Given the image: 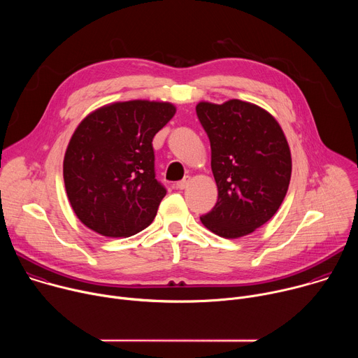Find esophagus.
I'll use <instances>...</instances> for the list:
<instances>
[{
    "instance_id": "1",
    "label": "esophagus",
    "mask_w": 358,
    "mask_h": 358,
    "mask_svg": "<svg viewBox=\"0 0 358 358\" xmlns=\"http://www.w3.org/2000/svg\"><path fill=\"white\" fill-rule=\"evenodd\" d=\"M189 182H191V177H189V176H185L181 181H178V182H177V185H176V187H177L178 189H185V188L188 187V184H189Z\"/></svg>"
}]
</instances>
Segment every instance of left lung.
Here are the masks:
<instances>
[{
	"mask_svg": "<svg viewBox=\"0 0 358 358\" xmlns=\"http://www.w3.org/2000/svg\"><path fill=\"white\" fill-rule=\"evenodd\" d=\"M196 116L211 143V170L218 201L202 225L235 239L266 224L283 202L292 156L278 120L264 108L231 99L221 105L199 101Z\"/></svg>",
	"mask_w": 358,
	"mask_h": 358,
	"instance_id": "obj_1",
	"label": "left lung"
}]
</instances>
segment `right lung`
Returning a JSON list of instances; mask_svg holds the SVG:
<instances>
[{
  "mask_svg": "<svg viewBox=\"0 0 358 358\" xmlns=\"http://www.w3.org/2000/svg\"><path fill=\"white\" fill-rule=\"evenodd\" d=\"M176 112L170 101H113L78 124L65 151L64 181L85 227L127 238L152 222L167 191L156 180L151 143Z\"/></svg>",
  "mask_w": 358,
  "mask_h": 358,
  "instance_id": "1",
  "label": "right lung"
}]
</instances>
